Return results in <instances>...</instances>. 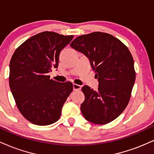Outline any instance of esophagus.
I'll use <instances>...</instances> for the list:
<instances>
[{
	"instance_id": "1",
	"label": "esophagus",
	"mask_w": 154,
	"mask_h": 154,
	"mask_svg": "<svg viewBox=\"0 0 154 154\" xmlns=\"http://www.w3.org/2000/svg\"><path fill=\"white\" fill-rule=\"evenodd\" d=\"M73 89L74 91H79L81 89V85L77 84H73Z\"/></svg>"
}]
</instances>
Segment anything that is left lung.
Masks as SVG:
<instances>
[{
	"label": "left lung",
	"instance_id": "left-lung-1",
	"mask_svg": "<svg viewBox=\"0 0 154 154\" xmlns=\"http://www.w3.org/2000/svg\"><path fill=\"white\" fill-rule=\"evenodd\" d=\"M89 59L98 80L97 91L85 85L81 111L88 121L105 125L127 107L135 80L134 60L128 47L111 35L95 32L77 37L70 44Z\"/></svg>",
	"mask_w": 154,
	"mask_h": 154
}]
</instances>
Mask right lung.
Wrapping results in <instances>:
<instances>
[{
	"mask_svg": "<svg viewBox=\"0 0 154 154\" xmlns=\"http://www.w3.org/2000/svg\"><path fill=\"white\" fill-rule=\"evenodd\" d=\"M73 37L43 32L27 39L12 56L11 91L21 114L31 123L44 126L60 118L73 85L56 82L48 73L59 66L60 52Z\"/></svg>",
	"mask_w": 154,
	"mask_h": 154,
	"instance_id": "right-lung-1",
	"label": "right lung"
}]
</instances>
